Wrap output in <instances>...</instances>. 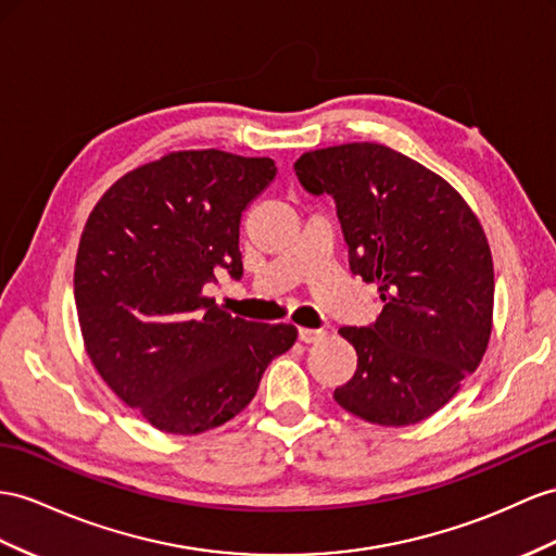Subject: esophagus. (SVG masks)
<instances>
[{
    "instance_id": "obj_1",
    "label": "esophagus",
    "mask_w": 556,
    "mask_h": 556,
    "mask_svg": "<svg viewBox=\"0 0 556 556\" xmlns=\"http://www.w3.org/2000/svg\"><path fill=\"white\" fill-rule=\"evenodd\" d=\"M298 338L303 340V343H319V340L326 338L324 329H298Z\"/></svg>"
}]
</instances>
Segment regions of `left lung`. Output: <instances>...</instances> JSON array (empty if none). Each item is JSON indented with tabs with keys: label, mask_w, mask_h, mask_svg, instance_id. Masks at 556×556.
I'll return each instance as SVG.
<instances>
[{
	"label": "left lung",
	"mask_w": 556,
	"mask_h": 556,
	"mask_svg": "<svg viewBox=\"0 0 556 556\" xmlns=\"http://www.w3.org/2000/svg\"><path fill=\"white\" fill-rule=\"evenodd\" d=\"M309 194H331L352 275L376 283L382 312L338 333L357 371L333 400L374 425H416L479 366L493 326V258L479 218L430 168L380 142L305 152Z\"/></svg>",
	"instance_id": "left-lung-1"
}]
</instances>
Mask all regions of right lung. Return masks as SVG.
Listing matches in <instances>:
<instances>
[{
    "label": "right lung",
    "instance_id": "right-lung-1",
    "mask_svg": "<svg viewBox=\"0 0 556 556\" xmlns=\"http://www.w3.org/2000/svg\"><path fill=\"white\" fill-rule=\"evenodd\" d=\"M277 176L269 156L182 150L98 199L75 263L84 348L119 400L168 434H199L249 406L293 324L227 315L202 291L241 277V213Z\"/></svg>",
    "mask_w": 556,
    "mask_h": 556
}]
</instances>
